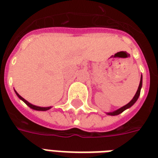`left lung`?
Segmentation results:
<instances>
[{
	"label": "left lung",
	"instance_id": "8db88e82",
	"mask_svg": "<svg viewBox=\"0 0 158 158\" xmlns=\"http://www.w3.org/2000/svg\"><path fill=\"white\" fill-rule=\"evenodd\" d=\"M141 87H142V75L140 77V81H139V87H138V89H137V91H136L135 95V96L133 97V99L129 102L128 104H126L125 106H122V107H120L119 109L115 110V111H113V112H110V113H106L107 115H110V116H116V115H118L120 113H122L123 111H125L126 109H128L129 107H131V106L136 102V101L138 100L139 96V94H140V89H141Z\"/></svg>",
	"mask_w": 158,
	"mask_h": 158
}]
</instances>
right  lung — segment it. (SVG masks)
<instances>
[{
  "mask_svg": "<svg viewBox=\"0 0 158 158\" xmlns=\"http://www.w3.org/2000/svg\"><path fill=\"white\" fill-rule=\"evenodd\" d=\"M15 93H16V95L18 96V97H19V99L22 100L23 102L25 103L27 106H29V107H30V108H32V109L36 110V111H47V110L51 109V108H52V106H46V107H42V106H35V105H33V104H31V103H29V102H27V101H26V100L24 99V98H23L22 96H20V95H19V93L17 92L16 90H15Z\"/></svg>",
  "mask_w": 158,
  "mask_h": 158,
  "instance_id": "1",
  "label": "right lung"
}]
</instances>
